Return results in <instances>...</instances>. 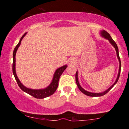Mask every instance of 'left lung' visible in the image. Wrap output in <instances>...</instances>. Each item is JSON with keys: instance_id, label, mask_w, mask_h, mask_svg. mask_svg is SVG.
<instances>
[{"instance_id": "obj_1", "label": "left lung", "mask_w": 129, "mask_h": 129, "mask_svg": "<svg viewBox=\"0 0 129 129\" xmlns=\"http://www.w3.org/2000/svg\"><path fill=\"white\" fill-rule=\"evenodd\" d=\"M101 34L102 36L103 37H105L106 39H108L110 42L111 43V44L114 47V48H115L116 50V53H117V57H118V59H119V62H120V68H119V73H118V76H117V79H116V82L114 83L113 84V85L111 86L110 87H109L108 89L107 90H106L105 91H104L103 93H90V92H89V91H87L86 90H84L83 89V88L81 87L80 84H79V81H78V77H77V72H76V84L77 85V87L79 89V90L82 91L83 93H84V94L87 95V96H91V97H98V96H103V95H105L106 94V93L108 92V91L112 89V88L113 87V86L115 85L116 84V83L117 82L118 80H119V76H120V70H121V61H120V57H119V49H118V47L117 45H116V42L114 41L112 39V38H111L110 35H109V33H107L106 31L105 30H103L102 31Z\"/></svg>"}]
</instances>
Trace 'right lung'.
Segmentation results:
<instances>
[{
  "instance_id": "right-lung-1",
  "label": "right lung",
  "mask_w": 129,
  "mask_h": 129,
  "mask_svg": "<svg viewBox=\"0 0 129 129\" xmlns=\"http://www.w3.org/2000/svg\"><path fill=\"white\" fill-rule=\"evenodd\" d=\"M26 33L23 35L21 38L20 41H19V43L17 44L16 46L15 47V49H14L13 53V66H12V70H13V73L14 76H15V78L16 80L17 83V84L19 86V87L23 91H24V92L28 93V94L31 95L34 98L36 99H43L45 98H47V97H49V96H51V95L53 94V93L55 92L56 89L58 87V84H59V78L61 75V74L63 73V72H64V70L66 69L68 66L65 65V66H63L61 68L58 69L56 70L54 75L53 79V80L51 84L49 85L48 87L46 88V89H40V90H33L30 89H28V88L24 87V86L23 85V84L21 83L20 81H19L18 77H17L16 74V71H15V56H16V51L19 47V46L20 45L21 41H22V39L23 38V37L25 36Z\"/></svg>"
}]
</instances>
